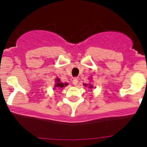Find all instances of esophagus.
Listing matches in <instances>:
<instances>
[{"label": "esophagus", "mask_w": 147, "mask_h": 147, "mask_svg": "<svg viewBox=\"0 0 147 147\" xmlns=\"http://www.w3.org/2000/svg\"><path fill=\"white\" fill-rule=\"evenodd\" d=\"M78 82H79L78 78H77V77H75V78H73V80H72V84H73L74 85H75V86L77 85Z\"/></svg>", "instance_id": "obj_1"}]
</instances>
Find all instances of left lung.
I'll return each mask as SVG.
<instances>
[{
	"mask_svg": "<svg viewBox=\"0 0 147 147\" xmlns=\"http://www.w3.org/2000/svg\"><path fill=\"white\" fill-rule=\"evenodd\" d=\"M84 86H87V84H84ZM89 88H92V86L91 85H90V86H89Z\"/></svg>",
	"mask_w": 147,
	"mask_h": 147,
	"instance_id": "8db88e82",
	"label": "left lung"
}]
</instances>
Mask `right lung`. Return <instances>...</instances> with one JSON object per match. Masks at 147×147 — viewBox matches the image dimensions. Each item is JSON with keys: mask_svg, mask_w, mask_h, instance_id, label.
<instances>
[{"mask_svg": "<svg viewBox=\"0 0 147 147\" xmlns=\"http://www.w3.org/2000/svg\"><path fill=\"white\" fill-rule=\"evenodd\" d=\"M57 84H55V87L56 88V89H61L62 88H63L64 86H67L68 84H63V83H61V82H59V79L58 78L57 79Z\"/></svg>", "mask_w": 147, "mask_h": 147, "instance_id": "right-lung-1", "label": "right lung"}]
</instances>
